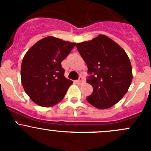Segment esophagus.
<instances>
[{
	"label": "esophagus",
	"instance_id": "obj_1",
	"mask_svg": "<svg viewBox=\"0 0 151 151\" xmlns=\"http://www.w3.org/2000/svg\"><path fill=\"white\" fill-rule=\"evenodd\" d=\"M77 83H78V84H80V85H83V83H85V80H84V79L83 78V77H80V78H79V80H77Z\"/></svg>",
	"mask_w": 151,
	"mask_h": 151
}]
</instances>
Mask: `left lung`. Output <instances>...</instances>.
<instances>
[{
  "mask_svg": "<svg viewBox=\"0 0 151 151\" xmlns=\"http://www.w3.org/2000/svg\"><path fill=\"white\" fill-rule=\"evenodd\" d=\"M77 48L91 74L87 83L93 91L87 101L98 109L112 107L124 96L132 83L129 56L119 45L101 34L77 43Z\"/></svg>",
  "mask_w": 151,
  "mask_h": 151,
  "instance_id": "left-lung-1",
  "label": "left lung"
}]
</instances>
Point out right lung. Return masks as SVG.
Returning <instances> with one entry per match:
<instances>
[{"label": "right lung", "instance_id": "1", "mask_svg": "<svg viewBox=\"0 0 151 151\" xmlns=\"http://www.w3.org/2000/svg\"><path fill=\"white\" fill-rule=\"evenodd\" d=\"M75 45L50 36L36 42L25 53L21 64V82L35 104L50 107L65 96L73 82L65 77L61 62Z\"/></svg>", "mask_w": 151, "mask_h": 151}]
</instances>
